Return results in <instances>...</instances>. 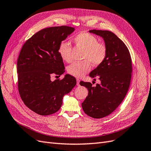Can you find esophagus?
I'll return each mask as SVG.
<instances>
[{"label":"esophagus","mask_w":151,"mask_h":151,"mask_svg":"<svg viewBox=\"0 0 151 151\" xmlns=\"http://www.w3.org/2000/svg\"><path fill=\"white\" fill-rule=\"evenodd\" d=\"M76 80H77V86H80V84H79L80 80L79 79H77Z\"/></svg>","instance_id":"34e87169"}]
</instances>
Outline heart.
Listing matches in <instances>:
<instances>
[{
	"instance_id": "obj_1",
	"label": "heart",
	"mask_w": 151,
	"mask_h": 151,
	"mask_svg": "<svg viewBox=\"0 0 151 151\" xmlns=\"http://www.w3.org/2000/svg\"><path fill=\"white\" fill-rule=\"evenodd\" d=\"M74 42L77 47L84 50L81 62H74L67 68L69 74L76 77H82L90 71L91 64L98 66L104 62L107 55V47L104 43L99 42L93 35L82 32L75 36ZM58 52L63 60L69 63L72 61V47L67 42H62L58 48Z\"/></svg>"
}]
</instances>
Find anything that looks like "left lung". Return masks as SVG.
<instances>
[{
	"label": "left lung",
	"mask_w": 151,
	"mask_h": 151,
	"mask_svg": "<svg viewBox=\"0 0 151 151\" xmlns=\"http://www.w3.org/2000/svg\"><path fill=\"white\" fill-rule=\"evenodd\" d=\"M89 32L104 39L107 55L101 64L89 74L93 78L99 77L101 84L94 87L88 82L80 83L88 89L82 108L88 116L101 118L110 115L125 98L132 77V58L125 44L112 32L96 29Z\"/></svg>",
	"instance_id": "1"
}]
</instances>
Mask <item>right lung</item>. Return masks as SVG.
Segmentation results:
<instances>
[{
  "mask_svg": "<svg viewBox=\"0 0 151 151\" xmlns=\"http://www.w3.org/2000/svg\"><path fill=\"white\" fill-rule=\"evenodd\" d=\"M74 31L70 26L50 27L39 31L22 46L17 62L18 91L26 106L38 115L45 116L60 108L63 96L76 85L74 77L61 76L65 67L58 52L62 41Z\"/></svg>",
  "mask_w": 151,
  "mask_h": 151,
  "instance_id": "1",
  "label": "right lung"
}]
</instances>
